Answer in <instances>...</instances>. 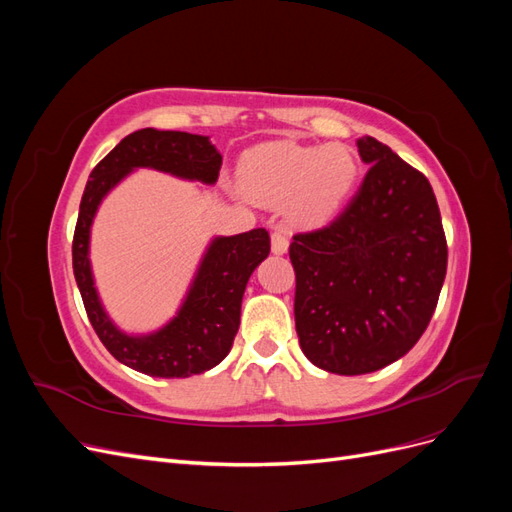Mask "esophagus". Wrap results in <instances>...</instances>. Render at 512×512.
<instances>
[{
    "label": "esophagus",
    "mask_w": 512,
    "mask_h": 512,
    "mask_svg": "<svg viewBox=\"0 0 512 512\" xmlns=\"http://www.w3.org/2000/svg\"><path fill=\"white\" fill-rule=\"evenodd\" d=\"M271 250H273V254H286L288 252V230H284V228L273 230Z\"/></svg>",
    "instance_id": "obj_1"
}]
</instances>
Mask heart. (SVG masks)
I'll return each mask as SVG.
<instances>
[{
	"instance_id": "obj_1",
	"label": "heart",
	"mask_w": 512,
	"mask_h": 512,
	"mask_svg": "<svg viewBox=\"0 0 512 512\" xmlns=\"http://www.w3.org/2000/svg\"><path fill=\"white\" fill-rule=\"evenodd\" d=\"M359 166L344 145L312 147L294 141H271L243 153L241 190L262 205L290 198L299 220L318 222L344 203Z\"/></svg>"
}]
</instances>
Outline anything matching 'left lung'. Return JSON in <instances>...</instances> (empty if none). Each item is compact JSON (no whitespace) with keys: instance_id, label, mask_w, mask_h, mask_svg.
<instances>
[{"instance_id":"8db88e82","label":"left lung","mask_w":512,"mask_h":512,"mask_svg":"<svg viewBox=\"0 0 512 512\" xmlns=\"http://www.w3.org/2000/svg\"><path fill=\"white\" fill-rule=\"evenodd\" d=\"M367 175L346 209L297 232L294 324L303 354L331 374L359 376L401 359L436 312L448 247L427 177L371 136Z\"/></svg>"}]
</instances>
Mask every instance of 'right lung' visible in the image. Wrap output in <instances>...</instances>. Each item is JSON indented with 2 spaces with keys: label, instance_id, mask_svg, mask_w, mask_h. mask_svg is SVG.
<instances>
[{
  "label": "right lung",
  "instance_id": "right-lung-1",
  "mask_svg": "<svg viewBox=\"0 0 512 512\" xmlns=\"http://www.w3.org/2000/svg\"><path fill=\"white\" fill-rule=\"evenodd\" d=\"M149 166L183 179L215 183L222 156L207 136L143 128L123 141L91 170L72 239V267L87 318L115 359L153 378H188L218 365L239 331L241 299L254 269L271 252L265 228L215 239L198 269L179 314L158 333L130 337L108 320L89 269V226L104 194L132 168Z\"/></svg>",
  "mask_w": 512,
  "mask_h": 512
}]
</instances>
